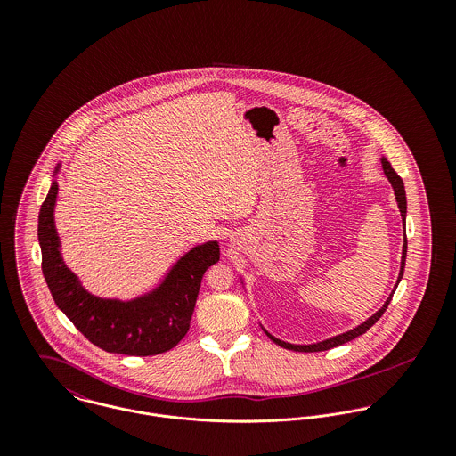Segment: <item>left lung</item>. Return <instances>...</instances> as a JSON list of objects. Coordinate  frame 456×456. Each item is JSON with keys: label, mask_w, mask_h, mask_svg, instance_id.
I'll use <instances>...</instances> for the list:
<instances>
[{"label": "left lung", "mask_w": 456, "mask_h": 456, "mask_svg": "<svg viewBox=\"0 0 456 456\" xmlns=\"http://www.w3.org/2000/svg\"><path fill=\"white\" fill-rule=\"evenodd\" d=\"M381 165H383V172L387 175V179L390 181L391 188H393V193H395V200H396V205H398V210H400V216H402V223H403V246H402V258H400V272H398V277H396V284L393 286V291H391L390 297L387 298V302L383 304V307L379 311H376L369 320H365L363 323H360L344 333H338V335H333V337H328L325 340H320V342H314V344H291V342H286V340H281L277 337H273L265 326L260 325L263 328V331L268 335L270 340H273L277 346L281 347H286V349H291V351H300V353H314V351H326V349H331V347H337L340 344H346L360 335H363L370 326L374 323H378V320L385 314L388 304L391 302V297L398 286V282L402 281V275H403V268H405V256H407V239H405V216H407V200H405V188H403V183L402 179L396 175V172L391 168L390 161L383 156L381 158ZM240 282L244 286V279L240 275ZM246 289V286H244Z\"/></svg>", "instance_id": "1"}]
</instances>
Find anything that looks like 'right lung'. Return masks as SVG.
Wrapping results in <instances>:
<instances>
[{
    "label": "right lung",
    "instance_id": "right-lung-1",
    "mask_svg": "<svg viewBox=\"0 0 456 456\" xmlns=\"http://www.w3.org/2000/svg\"><path fill=\"white\" fill-rule=\"evenodd\" d=\"M58 163L38 214L42 272L56 305L86 338L107 353L152 356L177 346L190 330L205 270L219 261V242L207 240L186 251L143 293L121 300L91 293L66 265L56 230Z\"/></svg>",
    "mask_w": 456,
    "mask_h": 456
}]
</instances>
